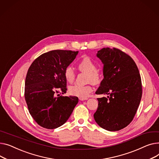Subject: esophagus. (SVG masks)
<instances>
[{"instance_id":"34e87169","label":"esophagus","mask_w":159,"mask_h":159,"mask_svg":"<svg viewBox=\"0 0 159 159\" xmlns=\"http://www.w3.org/2000/svg\"><path fill=\"white\" fill-rule=\"evenodd\" d=\"M79 99L81 101H84V100H87V98H79Z\"/></svg>"}]
</instances>
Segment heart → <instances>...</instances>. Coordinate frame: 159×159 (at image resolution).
I'll use <instances>...</instances> for the list:
<instances>
[{"instance_id":"obj_1","label":"heart","mask_w":159,"mask_h":159,"mask_svg":"<svg viewBox=\"0 0 159 159\" xmlns=\"http://www.w3.org/2000/svg\"><path fill=\"white\" fill-rule=\"evenodd\" d=\"M78 69L83 72L88 74L87 80L93 83H98L100 81V74L97 70V66L95 62L89 57H84L78 63ZM64 76L65 80L70 83H72L75 79L76 74L74 69L69 66L64 70ZM70 94L80 98H86L92 91L93 89L91 85H81L75 84L69 87Z\"/></svg>"}]
</instances>
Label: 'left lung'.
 Listing matches in <instances>:
<instances>
[{
	"label": "left lung",
	"instance_id": "obj_1",
	"mask_svg": "<svg viewBox=\"0 0 159 159\" xmlns=\"http://www.w3.org/2000/svg\"><path fill=\"white\" fill-rule=\"evenodd\" d=\"M103 64L104 78L96 92L107 94L98 98L94 114L97 124L110 132L118 131L132 122L142 97V83L134 60L120 50L102 48L96 54Z\"/></svg>",
	"mask_w": 159,
	"mask_h": 159
}]
</instances>
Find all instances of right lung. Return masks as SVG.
I'll list each match as a JSON object with an SVG mask.
<instances>
[{"label":"right lung","mask_w":159,"mask_h":159,"mask_svg":"<svg viewBox=\"0 0 159 159\" xmlns=\"http://www.w3.org/2000/svg\"><path fill=\"white\" fill-rule=\"evenodd\" d=\"M78 51L54 50L40 55L28 69L25 99L32 117L40 126L54 129L68 120L78 102L76 96H59L67 90L65 68Z\"/></svg>","instance_id":"add662e5"}]
</instances>
